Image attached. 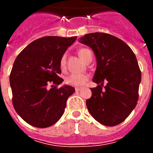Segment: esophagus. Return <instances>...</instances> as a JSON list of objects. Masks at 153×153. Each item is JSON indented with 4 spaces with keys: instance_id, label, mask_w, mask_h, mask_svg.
<instances>
[{
    "instance_id": "1",
    "label": "esophagus",
    "mask_w": 153,
    "mask_h": 153,
    "mask_svg": "<svg viewBox=\"0 0 153 153\" xmlns=\"http://www.w3.org/2000/svg\"><path fill=\"white\" fill-rule=\"evenodd\" d=\"M83 90V88H82V87H76L75 88V90L76 92H79V91H80V90Z\"/></svg>"
}]
</instances>
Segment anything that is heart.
<instances>
[{
	"mask_svg": "<svg viewBox=\"0 0 153 153\" xmlns=\"http://www.w3.org/2000/svg\"><path fill=\"white\" fill-rule=\"evenodd\" d=\"M78 54L82 60L86 61L89 55L92 54V53L90 50L86 49V48H81L78 51ZM60 67L62 70H63L66 67V55L65 54L63 55L60 58ZM87 80H88V76L85 75V74H71L67 76L65 79V82L67 84L73 86H83Z\"/></svg>",
	"mask_w": 153,
	"mask_h": 153,
	"instance_id": "1",
	"label": "heart"
}]
</instances>
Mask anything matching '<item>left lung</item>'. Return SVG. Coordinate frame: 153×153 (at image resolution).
<instances>
[{"instance_id": "1", "label": "left lung", "mask_w": 153, "mask_h": 153, "mask_svg": "<svg viewBox=\"0 0 153 153\" xmlns=\"http://www.w3.org/2000/svg\"><path fill=\"white\" fill-rule=\"evenodd\" d=\"M94 52L97 70L86 104L92 117L106 126L121 123L134 109L139 99L141 72L136 55L125 42L104 33H87L79 39ZM104 82L107 85L102 88Z\"/></svg>"}]
</instances>
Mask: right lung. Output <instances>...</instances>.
<instances>
[{"instance_id": "right-lung-1", "label": "right lung", "mask_w": 153, "mask_h": 153, "mask_svg": "<svg viewBox=\"0 0 153 153\" xmlns=\"http://www.w3.org/2000/svg\"><path fill=\"white\" fill-rule=\"evenodd\" d=\"M76 36H44L27 46L14 60L10 74L13 105L30 125L46 128L56 123L64 113L67 99L75 91L63 79L60 60ZM51 83L50 90L47 86Z\"/></svg>"}]
</instances>
